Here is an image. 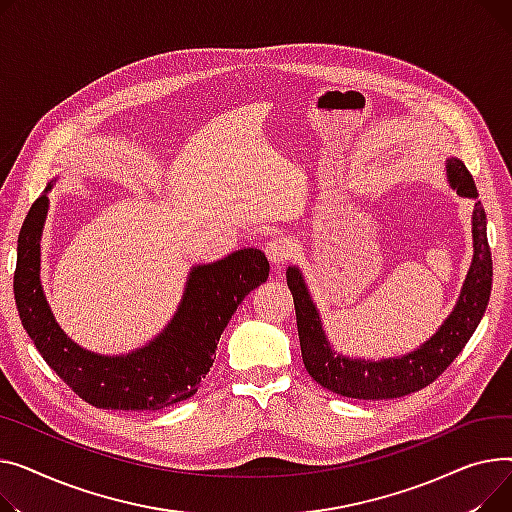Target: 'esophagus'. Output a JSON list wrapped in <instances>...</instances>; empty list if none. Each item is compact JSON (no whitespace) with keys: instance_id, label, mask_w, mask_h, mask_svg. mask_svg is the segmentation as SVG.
<instances>
[{"instance_id":"obj_1","label":"esophagus","mask_w":512,"mask_h":512,"mask_svg":"<svg viewBox=\"0 0 512 512\" xmlns=\"http://www.w3.org/2000/svg\"><path fill=\"white\" fill-rule=\"evenodd\" d=\"M264 252L273 266H283L291 256V246L285 237H273L264 244Z\"/></svg>"}]
</instances>
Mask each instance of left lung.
<instances>
[{
	"mask_svg": "<svg viewBox=\"0 0 512 512\" xmlns=\"http://www.w3.org/2000/svg\"><path fill=\"white\" fill-rule=\"evenodd\" d=\"M446 179L459 196L477 198L471 173L459 159H446ZM473 260L463 283L459 302L444 324L419 349L388 359H353L330 347L320 314L312 302L302 270L287 268V285L293 295L299 347L308 374L330 393L349 399H397L432 384L463 351L482 320L492 291V252L486 235V213L475 202L471 215Z\"/></svg>",
	"mask_w": 512,
	"mask_h": 512,
	"instance_id": "1",
	"label": "left lung"
}]
</instances>
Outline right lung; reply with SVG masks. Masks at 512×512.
I'll use <instances>...</instances> for the list:
<instances>
[{"label": "right lung", "instance_id": "add662e5", "mask_svg": "<svg viewBox=\"0 0 512 512\" xmlns=\"http://www.w3.org/2000/svg\"><path fill=\"white\" fill-rule=\"evenodd\" d=\"M49 182L30 206L18 235L16 308L28 337L49 368L99 409L155 411L186 401L213 368L217 343L244 297L268 279V260L244 248L190 270L171 322L148 345L126 355H99L76 345L53 318L41 285V235Z\"/></svg>", "mask_w": 512, "mask_h": 512}]
</instances>
